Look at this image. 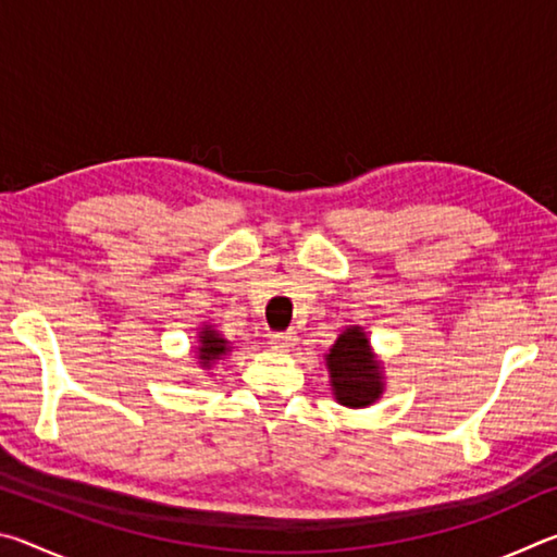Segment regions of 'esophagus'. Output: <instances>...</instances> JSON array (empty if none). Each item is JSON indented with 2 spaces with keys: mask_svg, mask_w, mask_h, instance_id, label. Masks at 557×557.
Masks as SVG:
<instances>
[{
  "mask_svg": "<svg viewBox=\"0 0 557 557\" xmlns=\"http://www.w3.org/2000/svg\"><path fill=\"white\" fill-rule=\"evenodd\" d=\"M270 342H272V346L280 348V351H287V348L295 346L297 334L295 332H277V334H272Z\"/></svg>",
  "mask_w": 557,
  "mask_h": 557,
  "instance_id": "1",
  "label": "esophagus"
}]
</instances>
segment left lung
I'll return each mask as SVG.
<instances>
[{
  "instance_id": "1",
  "label": "left lung",
  "mask_w": 557,
  "mask_h": 557,
  "mask_svg": "<svg viewBox=\"0 0 557 557\" xmlns=\"http://www.w3.org/2000/svg\"><path fill=\"white\" fill-rule=\"evenodd\" d=\"M329 373H332L334 395L348 408H363L381 398V366L373 361L369 338L361 329H346L336 338V344L329 348L326 356Z\"/></svg>"
}]
</instances>
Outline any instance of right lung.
I'll return each mask as SVG.
<instances>
[{
	"mask_svg": "<svg viewBox=\"0 0 557 557\" xmlns=\"http://www.w3.org/2000/svg\"><path fill=\"white\" fill-rule=\"evenodd\" d=\"M199 342H201L199 358H201L203 366H209L213 358H219V356H223L225 351H228V342H225V338H221L219 334H215L211 326H206L203 332L199 334Z\"/></svg>",
	"mask_w": 557,
	"mask_h": 557,
	"instance_id": "right-lung-1",
	"label": "right lung"
}]
</instances>
